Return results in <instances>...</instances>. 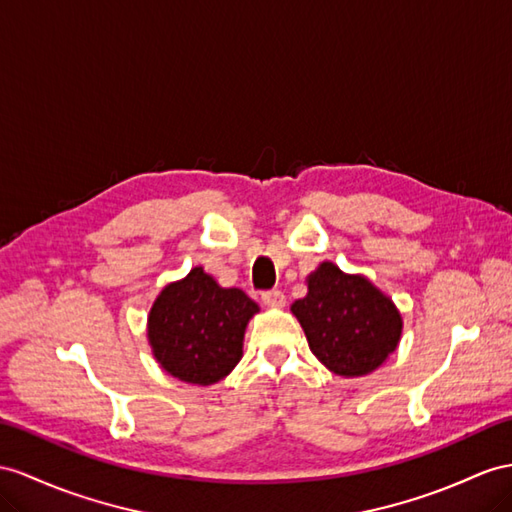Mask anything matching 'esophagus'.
I'll use <instances>...</instances> for the list:
<instances>
[{
  "label": "esophagus",
  "mask_w": 512,
  "mask_h": 512,
  "mask_svg": "<svg viewBox=\"0 0 512 512\" xmlns=\"http://www.w3.org/2000/svg\"><path fill=\"white\" fill-rule=\"evenodd\" d=\"M261 300H264V305L270 309H281L285 307V296L279 290H272V292H264L261 294Z\"/></svg>",
  "instance_id": "1"
}]
</instances>
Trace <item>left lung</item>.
Segmentation results:
<instances>
[{
    "mask_svg": "<svg viewBox=\"0 0 512 512\" xmlns=\"http://www.w3.org/2000/svg\"><path fill=\"white\" fill-rule=\"evenodd\" d=\"M326 370L342 378L368 376L396 352L402 316L396 303L363 274L322 261L307 277V296L290 307Z\"/></svg>",
    "mask_w": 512,
    "mask_h": 512,
    "instance_id": "1",
    "label": "left lung"
}]
</instances>
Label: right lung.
<instances>
[{"instance_id": "add662e5", "label": "right lung", "mask_w": 512, "mask_h": 512, "mask_svg": "<svg viewBox=\"0 0 512 512\" xmlns=\"http://www.w3.org/2000/svg\"><path fill=\"white\" fill-rule=\"evenodd\" d=\"M259 305L240 287H222L201 266L168 283L147 318L155 361L190 385H214L242 359L244 333Z\"/></svg>"}]
</instances>
